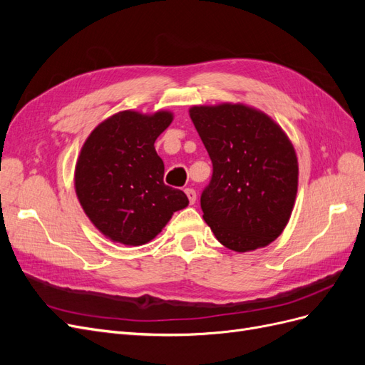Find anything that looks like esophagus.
Instances as JSON below:
<instances>
[{
  "mask_svg": "<svg viewBox=\"0 0 365 365\" xmlns=\"http://www.w3.org/2000/svg\"><path fill=\"white\" fill-rule=\"evenodd\" d=\"M184 192H185L187 197H189V202H190V205H193V204L196 202V192H195L193 189H185Z\"/></svg>",
  "mask_w": 365,
  "mask_h": 365,
  "instance_id": "obj_1",
  "label": "esophagus"
}]
</instances>
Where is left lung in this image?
<instances>
[{
  "instance_id": "1",
  "label": "left lung",
  "mask_w": 365,
  "mask_h": 365,
  "mask_svg": "<svg viewBox=\"0 0 365 365\" xmlns=\"http://www.w3.org/2000/svg\"><path fill=\"white\" fill-rule=\"evenodd\" d=\"M190 118L213 163L201 196L204 220L236 252L269 245L288 225L298 160L282 126L245 103L195 105Z\"/></svg>"
}]
</instances>
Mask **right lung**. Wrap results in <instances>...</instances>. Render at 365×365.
<instances>
[{
    "label": "right lung",
    "instance_id": "right-lung-1",
    "mask_svg": "<svg viewBox=\"0 0 365 365\" xmlns=\"http://www.w3.org/2000/svg\"><path fill=\"white\" fill-rule=\"evenodd\" d=\"M172 121L173 113L164 109H126L98 123L85 140L74 189L88 219L109 240L145 245L189 205L184 192L164 184V163L153 146Z\"/></svg>",
    "mask_w": 365,
    "mask_h": 365
}]
</instances>
